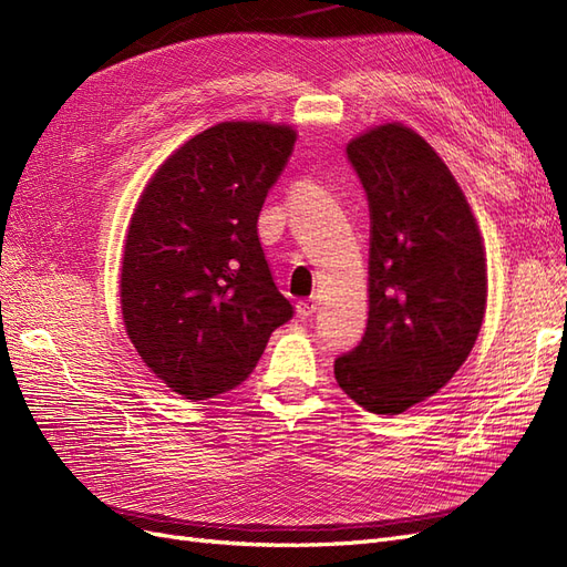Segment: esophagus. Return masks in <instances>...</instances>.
I'll use <instances>...</instances> for the list:
<instances>
[{"mask_svg": "<svg viewBox=\"0 0 567 567\" xmlns=\"http://www.w3.org/2000/svg\"><path fill=\"white\" fill-rule=\"evenodd\" d=\"M317 310H319L317 298H305V300L298 302V317L300 319H310Z\"/></svg>", "mask_w": 567, "mask_h": 567, "instance_id": "esophagus-1", "label": "esophagus"}]
</instances>
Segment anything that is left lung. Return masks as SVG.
Wrapping results in <instances>:
<instances>
[{
	"label": "left lung",
	"mask_w": 567,
	"mask_h": 567,
	"mask_svg": "<svg viewBox=\"0 0 567 567\" xmlns=\"http://www.w3.org/2000/svg\"><path fill=\"white\" fill-rule=\"evenodd\" d=\"M371 213L369 321L336 381L373 414H402L452 381L487 302L485 248L450 167L390 123L348 144Z\"/></svg>",
	"instance_id": "left-lung-1"
}]
</instances>
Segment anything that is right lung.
I'll list each match as a JSON object with an SVG mask.
<instances>
[{"label":"right lung","instance_id":"add662e5","mask_svg":"<svg viewBox=\"0 0 567 567\" xmlns=\"http://www.w3.org/2000/svg\"><path fill=\"white\" fill-rule=\"evenodd\" d=\"M296 144L267 123H219L169 156L130 219L120 302L132 346L186 400L248 379L293 319L271 279L257 217Z\"/></svg>","mask_w":567,"mask_h":567}]
</instances>
